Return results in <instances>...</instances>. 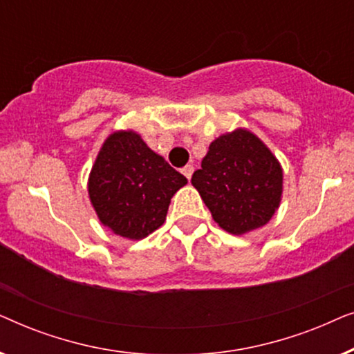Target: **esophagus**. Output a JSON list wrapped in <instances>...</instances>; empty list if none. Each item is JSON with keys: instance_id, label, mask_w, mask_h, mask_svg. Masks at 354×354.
Returning a JSON list of instances; mask_svg holds the SVG:
<instances>
[{"instance_id": "1", "label": "esophagus", "mask_w": 354, "mask_h": 354, "mask_svg": "<svg viewBox=\"0 0 354 354\" xmlns=\"http://www.w3.org/2000/svg\"><path fill=\"white\" fill-rule=\"evenodd\" d=\"M193 171H195V169H193L192 164H187V166L182 169V174H183V176H185V177L188 178V180H190L192 176H193Z\"/></svg>"}]
</instances>
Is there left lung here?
<instances>
[{"label": "left lung", "instance_id": "8db88e82", "mask_svg": "<svg viewBox=\"0 0 354 354\" xmlns=\"http://www.w3.org/2000/svg\"><path fill=\"white\" fill-rule=\"evenodd\" d=\"M192 183L212 219L230 234L241 235L274 216L282 196V169L258 137L239 129L209 145Z\"/></svg>", "mask_w": 354, "mask_h": 354}]
</instances>
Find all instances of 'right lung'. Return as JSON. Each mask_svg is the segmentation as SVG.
<instances>
[{"label": "right lung", "mask_w": 354, "mask_h": 354, "mask_svg": "<svg viewBox=\"0 0 354 354\" xmlns=\"http://www.w3.org/2000/svg\"><path fill=\"white\" fill-rule=\"evenodd\" d=\"M187 178L133 132L106 140L88 180L100 221L114 234L140 240L166 221L169 203Z\"/></svg>", "instance_id": "1"}]
</instances>
